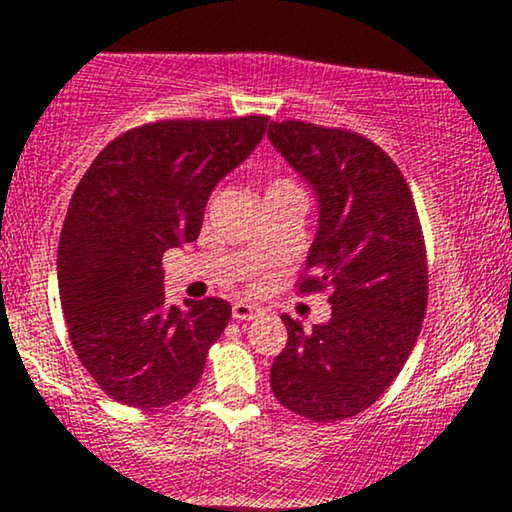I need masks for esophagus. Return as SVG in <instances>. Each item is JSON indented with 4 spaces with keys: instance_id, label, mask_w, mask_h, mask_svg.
Masks as SVG:
<instances>
[{
    "instance_id": "1",
    "label": "esophagus",
    "mask_w": 512,
    "mask_h": 512,
    "mask_svg": "<svg viewBox=\"0 0 512 512\" xmlns=\"http://www.w3.org/2000/svg\"><path fill=\"white\" fill-rule=\"evenodd\" d=\"M264 313V310L260 308V305H255V303H245V301H238V303H233V310H231V315H233V320H255V317H260Z\"/></svg>"
}]
</instances>
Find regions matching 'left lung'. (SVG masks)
<instances>
[{
  "label": "left lung",
  "mask_w": 512,
  "mask_h": 512,
  "mask_svg": "<svg viewBox=\"0 0 512 512\" xmlns=\"http://www.w3.org/2000/svg\"><path fill=\"white\" fill-rule=\"evenodd\" d=\"M267 137L317 197L298 289H330L332 305L310 332L281 315L289 342L272 363V392L330 424L368 409L407 363L428 301L424 236L407 180L370 139L298 120L272 122Z\"/></svg>",
  "instance_id": "left-lung-1"
}]
</instances>
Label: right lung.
Segmentation results:
<instances>
[{"label":"right lung","mask_w":512,"mask_h":512,"mask_svg":"<svg viewBox=\"0 0 512 512\" xmlns=\"http://www.w3.org/2000/svg\"><path fill=\"white\" fill-rule=\"evenodd\" d=\"M267 120L129 129L76 185L57 248L62 313L79 361L117 402L166 407L202 378L231 303L168 305L163 252L197 240L211 190L255 151Z\"/></svg>","instance_id":"1"}]
</instances>
